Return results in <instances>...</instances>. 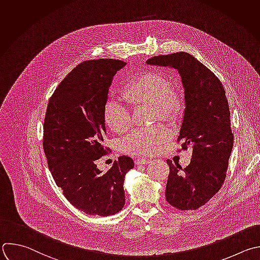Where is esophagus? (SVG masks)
<instances>
[{
	"label": "esophagus",
	"mask_w": 260,
	"mask_h": 260,
	"mask_svg": "<svg viewBox=\"0 0 260 260\" xmlns=\"http://www.w3.org/2000/svg\"><path fill=\"white\" fill-rule=\"evenodd\" d=\"M151 162V159H148V158H139L136 160V164L138 165H141V164H147V163H150Z\"/></svg>",
	"instance_id": "obj_1"
}]
</instances>
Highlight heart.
Segmentation results:
<instances>
[{
	"label": "heart",
	"instance_id": "b5f03b06",
	"mask_svg": "<svg viewBox=\"0 0 260 260\" xmlns=\"http://www.w3.org/2000/svg\"><path fill=\"white\" fill-rule=\"evenodd\" d=\"M121 96L133 106L150 105L153 119L168 122L175 120L185 107V94L178 83L170 84L167 74L157 70H145L133 76L121 90ZM103 120L115 134H123L132 126L129 108L114 98L103 107ZM168 139L164 127L138 129L122 141L124 152L129 154L154 153Z\"/></svg>",
	"mask_w": 260,
	"mask_h": 260
}]
</instances>
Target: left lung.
Wrapping results in <instances>:
<instances>
[{"mask_svg":"<svg viewBox=\"0 0 260 260\" xmlns=\"http://www.w3.org/2000/svg\"><path fill=\"white\" fill-rule=\"evenodd\" d=\"M147 64L178 69L185 90L186 109L178 142L190 146L192 159L184 169L167 160L166 201L179 210L205 205L221 188L234 144L225 91L217 76L186 52L159 55Z\"/></svg>","mask_w":260,"mask_h":260,"instance_id":"obj_1","label":"left lung"}]
</instances>
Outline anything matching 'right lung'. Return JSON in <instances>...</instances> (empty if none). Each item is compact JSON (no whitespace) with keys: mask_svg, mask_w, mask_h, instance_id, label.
<instances>
[{"mask_svg":"<svg viewBox=\"0 0 260 260\" xmlns=\"http://www.w3.org/2000/svg\"><path fill=\"white\" fill-rule=\"evenodd\" d=\"M116 59L83 61L59 83L51 96L44 120L43 148L56 185L78 210L108 216L125 203L123 182L134 160L120 156L102 172L96 161L110 150L103 107L116 72L125 66Z\"/></svg>","mask_w":260,"mask_h":260,"instance_id":"right-lung-1","label":"right lung"}]
</instances>
